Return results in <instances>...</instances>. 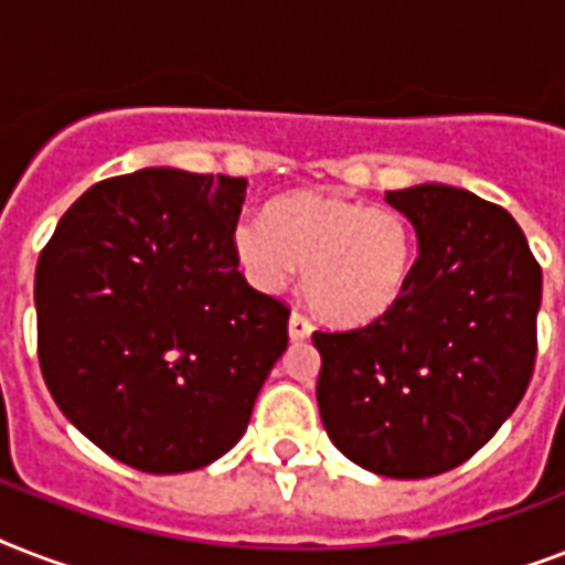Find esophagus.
<instances>
[{"instance_id": "obj_1", "label": "esophagus", "mask_w": 565, "mask_h": 565, "mask_svg": "<svg viewBox=\"0 0 565 565\" xmlns=\"http://www.w3.org/2000/svg\"><path fill=\"white\" fill-rule=\"evenodd\" d=\"M310 331H313L310 319L305 317V313H299V310H292V313H290V340H292V343H299V340H308Z\"/></svg>"}]
</instances>
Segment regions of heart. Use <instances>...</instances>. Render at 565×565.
I'll return each mask as SVG.
<instances>
[{
    "mask_svg": "<svg viewBox=\"0 0 565 565\" xmlns=\"http://www.w3.org/2000/svg\"><path fill=\"white\" fill-rule=\"evenodd\" d=\"M234 248L252 284L281 290L292 264L301 292L334 326H370L402 301L413 269V225L395 207H372L334 193H292L246 216Z\"/></svg>",
    "mask_w": 565,
    "mask_h": 565,
    "instance_id": "b5f03b06",
    "label": "heart"
}]
</instances>
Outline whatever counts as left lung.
<instances>
[{"label": "left lung", "instance_id": "left-lung-1", "mask_svg": "<svg viewBox=\"0 0 565 565\" xmlns=\"http://www.w3.org/2000/svg\"><path fill=\"white\" fill-rule=\"evenodd\" d=\"M419 257L402 301L352 331H313L319 416L384 478L466 463L522 402L536 361L543 269L504 207L448 184L390 190Z\"/></svg>", "mask_w": 565, "mask_h": 565}]
</instances>
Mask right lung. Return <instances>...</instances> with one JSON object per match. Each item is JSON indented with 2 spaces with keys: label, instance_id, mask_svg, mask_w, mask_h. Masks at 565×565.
Listing matches in <instances>:
<instances>
[{
  "label": "right lung",
  "instance_id": "obj_1",
  "mask_svg": "<svg viewBox=\"0 0 565 565\" xmlns=\"http://www.w3.org/2000/svg\"><path fill=\"white\" fill-rule=\"evenodd\" d=\"M246 179L154 167L93 184L34 273L38 358L66 419L149 475L237 446L287 349V305L239 275Z\"/></svg>",
  "mask_w": 565,
  "mask_h": 565
}]
</instances>
